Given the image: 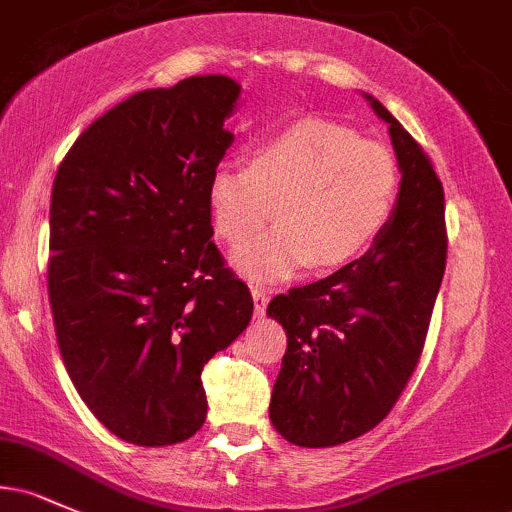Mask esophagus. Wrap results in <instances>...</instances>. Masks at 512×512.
<instances>
[{"mask_svg": "<svg viewBox=\"0 0 512 512\" xmlns=\"http://www.w3.org/2000/svg\"><path fill=\"white\" fill-rule=\"evenodd\" d=\"M252 301H255V313L262 315L264 308H267L269 303V291L264 289V286H252Z\"/></svg>", "mask_w": 512, "mask_h": 512, "instance_id": "34e87169", "label": "esophagus"}]
</instances>
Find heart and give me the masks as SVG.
I'll return each mask as SVG.
<instances>
[{
    "label": "heart",
    "instance_id": "1",
    "mask_svg": "<svg viewBox=\"0 0 512 512\" xmlns=\"http://www.w3.org/2000/svg\"><path fill=\"white\" fill-rule=\"evenodd\" d=\"M397 195L395 154L325 117L269 129L252 144L250 163H221L207 185L214 231L231 248L276 214L272 231L236 255V267L255 281L286 279L305 264L354 262L383 236Z\"/></svg>",
    "mask_w": 512,
    "mask_h": 512
}]
</instances>
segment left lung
I'll return each instance as SVG.
<instances>
[{"label":"left lung","mask_w":512,"mask_h":512,"mask_svg":"<svg viewBox=\"0 0 512 512\" xmlns=\"http://www.w3.org/2000/svg\"><path fill=\"white\" fill-rule=\"evenodd\" d=\"M366 98L390 125L402 170L395 214L366 255L267 305L286 330L269 419L301 448L354 440L390 414L424 351L445 274V195L431 158Z\"/></svg>","instance_id":"obj_1"}]
</instances>
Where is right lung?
Instances as JSON below:
<instances>
[{"instance_id": "obj_1", "label": "right lung", "mask_w": 512, "mask_h": 512, "mask_svg": "<svg viewBox=\"0 0 512 512\" xmlns=\"http://www.w3.org/2000/svg\"><path fill=\"white\" fill-rule=\"evenodd\" d=\"M238 96L221 74L134 93L81 132L52 182L64 368L93 416L144 448L202 428V370L250 325V289L211 240L207 202Z\"/></svg>"}]
</instances>
